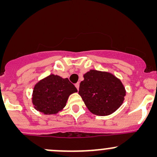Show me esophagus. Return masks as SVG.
Masks as SVG:
<instances>
[{"mask_svg":"<svg viewBox=\"0 0 157 157\" xmlns=\"http://www.w3.org/2000/svg\"><path fill=\"white\" fill-rule=\"evenodd\" d=\"M79 86H80V82H77V83L75 84V87L77 88V90L79 89Z\"/></svg>","mask_w":157,"mask_h":157,"instance_id":"esophagus-1","label":"esophagus"}]
</instances>
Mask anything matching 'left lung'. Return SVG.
I'll list each match as a JSON object with an SVG mask.
<instances>
[{
	"label": "left lung",
	"mask_w": 157,
	"mask_h": 157,
	"mask_svg": "<svg viewBox=\"0 0 157 157\" xmlns=\"http://www.w3.org/2000/svg\"><path fill=\"white\" fill-rule=\"evenodd\" d=\"M83 77L79 94L91 113L107 116L121 106L126 91L120 79L109 72L97 70H90Z\"/></svg>",
	"instance_id": "left-lung-1"
}]
</instances>
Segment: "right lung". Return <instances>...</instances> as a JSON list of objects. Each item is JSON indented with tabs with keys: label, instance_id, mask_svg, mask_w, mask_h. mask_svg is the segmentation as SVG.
<instances>
[{
	"label": "right lung",
	"instance_id": "right-lung-1",
	"mask_svg": "<svg viewBox=\"0 0 157 157\" xmlns=\"http://www.w3.org/2000/svg\"><path fill=\"white\" fill-rule=\"evenodd\" d=\"M77 90L68 78L50 75L34 87L32 103L44 114H55L66 106L68 97Z\"/></svg>",
	"mask_w": 157,
	"mask_h": 157
}]
</instances>
